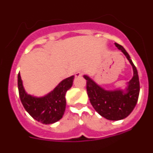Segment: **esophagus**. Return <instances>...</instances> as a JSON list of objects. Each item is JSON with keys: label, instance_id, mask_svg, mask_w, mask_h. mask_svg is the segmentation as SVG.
I'll list each match as a JSON object with an SVG mask.
<instances>
[{"label": "esophagus", "instance_id": "1", "mask_svg": "<svg viewBox=\"0 0 153 153\" xmlns=\"http://www.w3.org/2000/svg\"><path fill=\"white\" fill-rule=\"evenodd\" d=\"M82 76H83V73L81 72V71H77V72L75 74L76 77H81Z\"/></svg>", "mask_w": 153, "mask_h": 153}]
</instances>
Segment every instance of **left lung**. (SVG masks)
I'll list each match as a JSON object with an SVG mask.
<instances>
[{"mask_svg":"<svg viewBox=\"0 0 153 153\" xmlns=\"http://www.w3.org/2000/svg\"><path fill=\"white\" fill-rule=\"evenodd\" d=\"M115 45L125 55L133 70V76L124 90H106L89 76L83 75L86 79V90L92 106L99 114L109 120H123L128 117L137 103L140 89L137 70L129 53L120 44L115 43Z\"/></svg>","mask_w":153,"mask_h":153,"instance_id":"left-lung-1","label":"left lung"}]
</instances>
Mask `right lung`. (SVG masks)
Returning a JSON list of instances; mask_svg holds the SVG:
<instances>
[{"label": "right lung", "instance_id": "1", "mask_svg": "<svg viewBox=\"0 0 153 153\" xmlns=\"http://www.w3.org/2000/svg\"><path fill=\"white\" fill-rule=\"evenodd\" d=\"M17 79L21 102L34 120L43 124H53L63 117L67 104L65 94L73 86L74 76L62 80L52 91L43 97H35L27 93L20 73Z\"/></svg>", "mask_w": 153, "mask_h": 153}]
</instances>
